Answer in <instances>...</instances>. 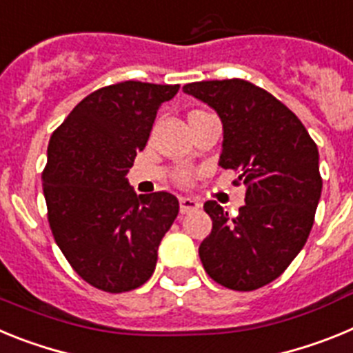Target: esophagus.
Segmentation results:
<instances>
[{
  "label": "esophagus",
  "instance_id": "34e87169",
  "mask_svg": "<svg viewBox=\"0 0 353 353\" xmlns=\"http://www.w3.org/2000/svg\"><path fill=\"white\" fill-rule=\"evenodd\" d=\"M199 201L194 198H180V212L182 214H189L192 210H198Z\"/></svg>",
  "mask_w": 353,
  "mask_h": 353
}]
</instances>
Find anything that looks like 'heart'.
<instances>
[{"label": "heart", "instance_id": "b5f03b06", "mask_svg": "<svg viewBox=\"0 0 353 353\" xmlns=\"http://www.w3.org/2000/svg\"><path fill=\"white\" fill-rule=\"evenodd\" d=\"M179 182L180 183H187V182H189V174H187V173H180L179 174Z\"/></svg>", "mask_w": 353, "mask_h": 353}]
</instances>
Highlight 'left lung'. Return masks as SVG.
Here are the masks:
<instances>
[{
	"label": "left lung",
	"mask_w": 353,
	"mask_h": 353,
	"mask_svg": "<svg viewBox=\"0 0 353 353\" xmlns=\"http://www.w3.org/2000/svg\"><path fill=\"white\" fill-rule=\"evenodd\" d=\"M183 92L217 111L219 166L248 187L235 217L217 201L205 203L212 232L199 258L215 283L252 292L281 276L310 236L322 194L316 143L281 101L249 81H199Z\"/></svg>",
	"instance_id": "8db88e82"
}]
</instances>
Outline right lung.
<instances>
[{
	"mask_svg": "<svg viewBox=\"0 0 353 353\" xmlns=\"http://www.w3.org/2000/svg\"><path fill=\"white\" fill-rule=\"evenodd\" d=\"M179 88L141 81L104 86L84 97L51 136L42 171L49 226L72 269L102 292L145 285L179 215L173 194L138 196L127 182L159 105Z\"/></svg>",
	"mask_w": 353,
	"mask_h": 353,
	"instance_id": "1",
	"label": "right lung"
}]
</instances>
